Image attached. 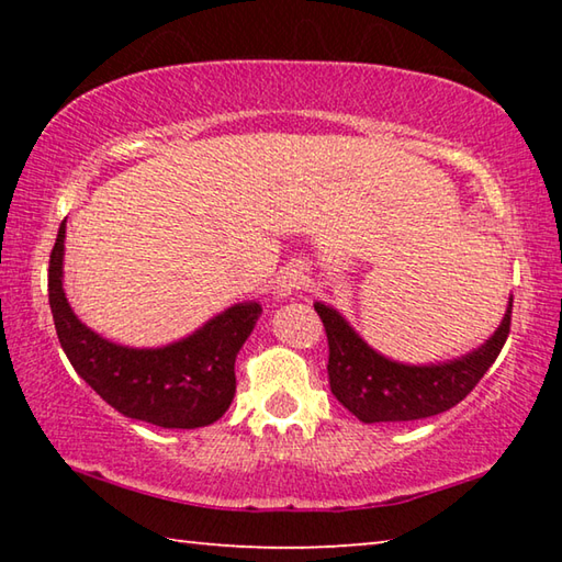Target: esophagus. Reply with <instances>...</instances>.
Masks as SVG:
<instances>
[{
    "instance_id": "obj_1",
    "label": "esophagus",
    "mask_w": 562,
    "mask_h": 562,
    "mask_svg": "<svg viewBox=\"0 0 562 562\" xmlns=\"http://www.w3.org/2000/svg\"><path fill=\"white\" fill-rule=\"evenodd\" d=\"M307 282H310L307 270H304L302 265H290V268L280 270L274 290H278L280 297H290V294H294L297 290L307 288Z\"/></svg>"
}]
</instances>
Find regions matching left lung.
Returning <instances> with one entry per match:
<instances>
[{
	"instance_id": "left-lung-1",
	"label": "left lung",
	"mask_w": 562,
	"mask_h": 562,
	"mask_svg": "<svg viewBox=\"0 0 562 562\" xmlns=\"http://www.w3.org/2000/svg\"><path fill=\"white\" fill-rule=\"evenodd\" d=\"M329 341V386L359 422H416L449 412L473 392L501 355L510 331L513 297L498 329L479 349L439 364H404L379 355L325 302H315Z\"/></svg>"
}]
</instances>
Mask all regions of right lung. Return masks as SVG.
<instances>
[{"mask_svg":"<svg viewBox=\"0 0 562 562\" xmlns=\"http://www.w3.org/2000/svg\"><path fill=\"white\" fill-rule=\"evenodd\" d=\"M64 237L66 221L49 258V304L76 374L128 418L164 429H201L217 422L235 396V357L258 325L260 302H237L166 347L116 345L83 325L66 300Z\"/></svg>","mask_w":562,"mask_h":562,"instance_id":"right-lung-1","label":"right lung"}]
</instances>
